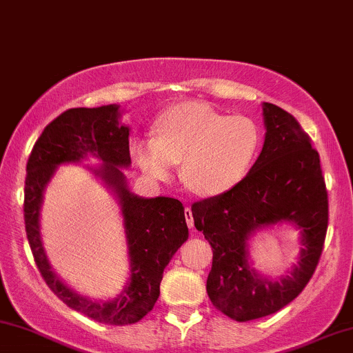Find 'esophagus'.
Instances as JSON below:
<instances>
[{"instance_id": "34e87169", "label": "esophagus", "mask_w": 353, "mask_h": 353, "mask_svg": "<svg viewBox=\"0 0 353 353\" xmlns=\"http://www.w3.org/2000/svg\"><path fill=\"white\" fill-rule=\"evenodd\" d=\"M185 217H186V224H188V228L193 229L194 221H193V212H191L190 208H185Z\"/></svg>"}]
</instances>
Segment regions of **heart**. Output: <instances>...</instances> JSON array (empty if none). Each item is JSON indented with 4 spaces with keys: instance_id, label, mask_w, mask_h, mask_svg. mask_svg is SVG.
Here are the masks:
<instances>
[{
    "instance_id": "1",
    "label": "heart",
    "mask_w": 353,
    "mask_h": 353,
    "mask_svg": "<svg viewBox=\"0 0 353 353\" xmlns=\"http://www.w3.org/2000/svg\"><path fill=\"white\" fill-rule=\"evenodd\" d=\"M262 147V129L247 116H228L206 103L170 108L157 119L155 137L132 143V155L155 180L181 162L185 185L199 196L229 193L249 175Z\"/></svg>"
}]
</instances>
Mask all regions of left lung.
<instances>
[{"instance_id": "obj_1", "label": "left lung", "mask_w": 353, "mask_h": 353, "mask_svg": "<svg viewBox=\"0 0 353 353\" xmlns=\"http://www.w3.org/2000/svg\"><path fill=\"white\" fill-rule=\"evenodd\" d=\"M265 141L249 175L236 188L191 206L194 225L212 247L206 281L216 310L239 323L260 319L293 301L311 280L327 230V191L319 154L290 112L263 103ZM300 230L299 262L286 276L260 274L250 241L263 228Z\"/></svg>"}]
</instances>
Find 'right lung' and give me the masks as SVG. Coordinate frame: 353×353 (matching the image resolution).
<instances>
[{
	"mask_svg": "<svg viewBox=\"0 0 353 353\" xmlns=\"http://www.w3.org/2000/svg\"><path fill=\"white\" fill-rule=\"evenodd\" d=\"M121 116L119 104L73 108L60 114L43 129L30 152L24 186L26 234L47 286L68 307L111 325L134 324L152 311L165 267L188 241L185 208L178 199L143 198L129 190L123 168L130 167V128ZM90 158L100 163L85 168L112 191L123 216L130 278L114 299L86 297L65 283L51 268L40 234L43 193L56 170L60 164H81Z\"/></svg>",
	"mask_w": 353,
	"mask_h": 353,
	"instance_id": "right-lung-1",
	"label": "right lung"
}]
</instances>
